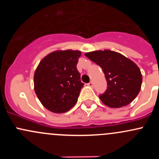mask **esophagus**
I'll return each mask as SVG.
<instances>
[{"label":"esophagus","mask_w":159,"mask_h":159,"mask_svg":"<svg viewBox=\"0 0 159 159\" xmlns=\"http://www.w3.org/2000/svg\"><path fill=\"white\" fill-rule=\"evenodd\" d=\"M88 85H89V87H92V86H93V82H92V81H90L89 84H88Z\"/></svg>","instance_id":"34e87169"}]
</instances>
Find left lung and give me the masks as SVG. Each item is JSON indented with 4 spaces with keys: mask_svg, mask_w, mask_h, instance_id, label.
I'll return each instance as SVG.
<instances>
[{
    "mask_svg": "<svg viewBox=\"0 0 159 159\" xmlns=\"http://www.w3.org/2000/svg\"><path fill=\"white\" fill-rule=\"evenodd\" d=\"M102 68L108 89L99 98L107 106L118 108L128 105L139 94L142 75L139 67L125 56L110 50L84 54Z\"/></svg>",
    "mask_w": 159,
    "mask_h": 159,
    "instance_id": "obj_1",
    "label": "left lung"
}]
</instances>
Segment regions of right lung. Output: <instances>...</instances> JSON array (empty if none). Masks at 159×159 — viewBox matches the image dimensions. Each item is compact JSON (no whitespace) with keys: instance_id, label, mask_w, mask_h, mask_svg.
Returning a JSON list of instances; mask_svg holds the SVG:
<instances>
[{"instance_id":"right-lung-1","label":"right lung","mask_w":159,"mask_h":159,"mask_svg":"<svg viewBox=\"0 0 159 159\" xmlns=\"http://www.w3.org/2000/svg\"><path fill=\"white\" fill-rule=\"evenodd\" d=\"M80 51H54L40 61L34 75V89L43 106L64 113L76 104L84 84L77 70Z\"/></svg>"}]
</instances>
